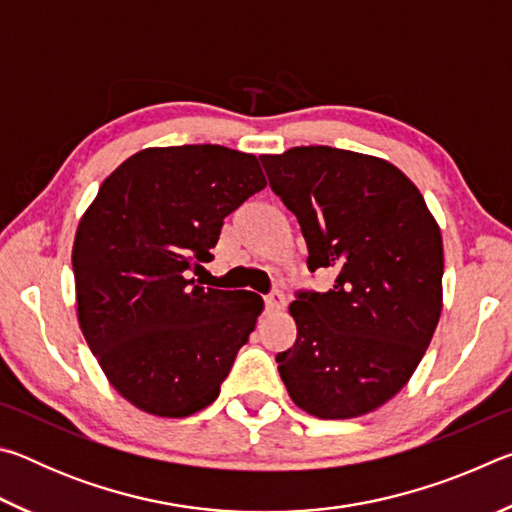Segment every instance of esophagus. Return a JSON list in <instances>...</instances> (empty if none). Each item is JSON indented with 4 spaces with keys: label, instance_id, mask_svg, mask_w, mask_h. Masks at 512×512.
I'll return each mask as SVG.
<instances>
[{
    "label": "esophagus",
    "instance_id": "34e87169",
    "mask_svg": "<svg viewBox=\"0 0 512 512\" xmlns=\"http://www.w3.org/2000/svg\"><path fill=\"white\" fill-rule=\"evenodd\" d=\"M264 300H266L268 311H280L284 305H287V298H284L282 291H271Z\"/></svg>",
    "mask_w": 512,
    "mask_h": 512
}]
</instances>
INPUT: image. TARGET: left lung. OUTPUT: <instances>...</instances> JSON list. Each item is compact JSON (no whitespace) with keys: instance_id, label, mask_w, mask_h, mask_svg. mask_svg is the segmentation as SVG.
<instances>
[{"instance_id":"8db88e82","label":"left lung","mask_w":512,"mask_h":512,"mask_svg":"<svg viewBox=\"0 0 512 512\" xmlns=\"http://www.w3.org/2000/svg\"><path fill=\"white\" fill-rule=\"evenodd\" d=\"M268 185L298 216L307 266L336 268L325 293L298 291L293 348L275 357L291 400L320 420L370 413L404 388L443 309V237L391 162L293 146L262 155Z\"/></svg>"}]
</instances>
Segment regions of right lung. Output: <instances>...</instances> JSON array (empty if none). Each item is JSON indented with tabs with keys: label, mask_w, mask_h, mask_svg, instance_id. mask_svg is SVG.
<instances>
[{
	"label": "right lung",
	"mask_w": 512,
	"mask_h": 512,
	"mask_svg": "<svg viewBox=\"0 0 512 512\" xmlns=\"http://www.w3.org/2000/svg\"><path fill=\"white\" fill-rule=\"evenodd\" d=\"M255 155L219 144L144 149L110 173L76 230L85 341L121 397L187 418L219 397L264 300L201 287L223 219L262 192Z\"/></svg>",
	"instance_id": "add662e5"
}]
</instances>
